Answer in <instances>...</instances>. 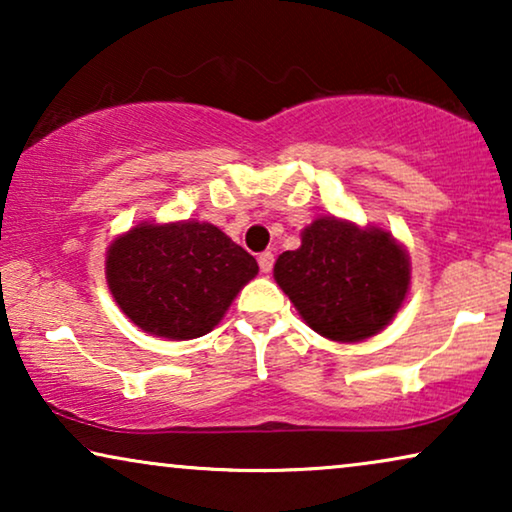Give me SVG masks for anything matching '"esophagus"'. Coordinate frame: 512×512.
<instances>
[{"label":"esophagus","mask_w":512,"mask_h":512,"mask_svg":"<svg viewBox=\"0 0 512 512\" xmlns=\"http://www.w3.org/2000/svg\"><path fill=\"white\" fill-rule=\"evenodd\" d=\"M272 263H275V256H272V251H263L261 256H258V265H261V272H268L272 270Z\"/></svg>","instance_id":"esophagus-1"}]
</instances>
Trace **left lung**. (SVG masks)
I'll list each match as a JSON object with an SVG mask.
<instances>
[{
	"label": "left lung",
	"mask_w": 512,
	"mask_h": 512,
	"mask_svg": "<svg viewBox=\"0 0 512 512\" xmlns=\"http://www.w3.org/2000/svg\"><path fill=\"white\" fill-rule=\"evenodd\" d=\"M275 282L312 331L335 342H361L401 310L410 258L387 230L321 216L300 233L296 251L277 258Z\"/></svg>",
	"instance_id": "left-lung-1"
}]
</instances>
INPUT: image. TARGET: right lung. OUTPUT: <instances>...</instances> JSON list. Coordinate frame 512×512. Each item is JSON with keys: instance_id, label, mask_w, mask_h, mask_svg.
Instances as JSON below:
<instances>
[{"instance_id": "1", "label": "right lung", "mask_w": 512, "mask_h": 512, "mask_svg": "<svg viewBox=\"0 0 512 512\" xmlns=\"http://www.w3.org/2000/svg\"><path fill=\"white\" fill-rule=\"evenodd\" d=\"M256 258L212 223H139L107 249V284L132 324L170 340H193L223 319Z\"/></svg>"}]
</instances>
